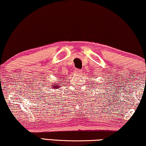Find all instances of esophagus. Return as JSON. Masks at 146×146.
I'll list each match as a JSON object with an SVG mask.
<instances>
[{"label":"esophagus","instance_id":"1","mask_svg":"<svg viewBox=\"0 0 146 146\" xmlns=\"http://www.w3.org/2000/svg\"><path fill=\"white\" fill-rule=\"evenodd\" d=\"M83 72V70L82 69H76L75 70V73H77V74H81Z\"/></svg>","mask_w":146,"mask_h":146}]
</instances>
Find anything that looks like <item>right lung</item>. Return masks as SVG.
Listing matches in <instances>:
<instances>
[{"mask_svg":"<svg viewBox=\"0 0 146 146\" xmlns=\"http://www.w3.org/2000/svg\"><path fill=\"white\" fill-rule=\"evenodd\" d=\"M59 80V81L58 82V83H54L53 85H52L53 89H59V87H60L61 85H63V80L64 79H58Z\"/></svg>","mask_w":146,"mask_h":146,"instance_id":"right-lung-1","label":"right lung"}]
</instances>
